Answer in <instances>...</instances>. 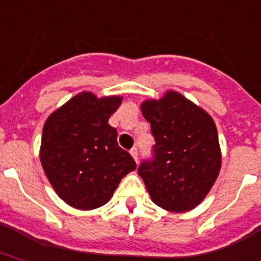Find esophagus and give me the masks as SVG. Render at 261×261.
<instances>
[{
	"label": "esophagus",
	"mask_w": 261,
	"mask_h": 261,
	"mask_svg": "<svg viewBox=\"0 0 261 261\" xmlns=\"http://www.w3.org/2000/svg\"><path fill=\"white\" fill-rule=\"evenodd\" d=\"M130 153H131V156L134 157L135 162H138V149H137V146H134V148L131 149Z\"/></svg>",
	"instance_id": "1"
}]
</instances>
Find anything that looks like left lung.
<instances>
[{"label":"left lung","mask_w":261,"mask_h":261,"mask_svg":"<svg viewBox=\"0 0 261 261\" xmlns=\"http://www.w3.org/2000/svg\"><path fill=\"white\" fill-rule=\"evenodd\" d=\"M156 144L138 174L156 205L171 212L196 208L220 171L218 130L212 117L176 91L141 105Z\"/></svg>","instance_id":"left-lung-1"}]
</instances>
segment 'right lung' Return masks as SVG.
I'll list each match as a JSON object with an SVG mask.
<instances>
[{"mask_svg":"<svg viewBox=\"0 0 261 261\" xmlns=\"http://www.w3.org/2000/svg\"><path fill=\"white\" fill-rule=\"evenodd\" d=\"M120 104L122 97L97 98L83 91L51 113L43 126V171L60 198L73 208L107 204L123 176L137 168L108 123Z\"/></svg>","mask_w":261,"mask_h":261,"instance_id":"1","label":"right lung"}]
</instances>
